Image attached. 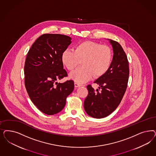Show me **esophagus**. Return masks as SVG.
<instances>
[{
    "label": "esophagus",
    "mask_w": 156,
    "mask_h": 156,
    "mask_svg": "<svg viewBox=\"0 0 156 156\" xmlns=\"http://www.w3.org/2000/svg\"><path fill=\"white\" fill-rule=\"evenodd\" d=\"M80 84H79V83H77V82H75V87H80Z\"/></svg>",
    "instance_id": "esophagus-1"
}]
</instances>
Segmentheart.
Masks as SVG:
<instances>
[{"label":"heart","instance_id":"b5f03b06","mask_svg":"<svg viewBox=\"0 0 156 156\" xmlns=\"http://www.w3.org/2000/svg\"><path fill=\"white\" fill-rule=\"evenodd\" d=\"M112 52L109 46L87 41L78 44L74 50L66 49L61 56L63 64L69 70H73L81 62L82 66L72 72L70 77L78 83L89 80L92 76L98 78L109 69Z\"/></svg>","mask_w":156,"mask_h":156}]
</instances>
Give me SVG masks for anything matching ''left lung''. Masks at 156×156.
I'll list each match as a JSON object with an SVG mask.
<instances>
[{"mask_svg":"<svg viewBox=\"0 0 156 156\" xmlns=\"http://www.w3.org/2000/svg\"><path fill=\"white\" fill-rule=\"evenodd\" d=\"M110 42L113 48V58L108 71L94 81L99 89L95 90L91 85L87 86L88 94L84 107L87 114L94 118H105L115 110L125 95L129 80L126 53L118 42L110 40Z\"/></svg>","mask_w":156,"mask_h":156,"instance_id":"obj_1","label":"left lung"}]
</instances>
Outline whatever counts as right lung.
Returning a JSON list of instances; mask_svg holds the SVG:
<instances>
[{
	"label": "right lung",
	"mask_w": 156,
	"mask_h": 156,
	"mask_svg": "<svg viewBox=\"0 0 156 156\" xmlns=\"http://www.w3.org/2000/svg\"><path fill=\"white\" fill-rule=\"evenodd\" d=\"M69 36L44 34L29 50L24 67L25 85L31 101L40 110L54 115L65 107L66 99L74 90V82L57 81L67 77L62 54L71 43Z\"/></svg>",
	"instance_id": "1"
}]
</instances>
